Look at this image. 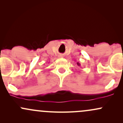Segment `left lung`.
<instances>
[{"mask_svg": "<svg viewBox=\"0 0 123 123\" xmlns=\"http://www.w3.org/2000/svg\"><path fill=\"white\" fill-rule=\"evenodd\" d=\"M77 65L78 66H80V63H79V62H77Z\"/></svg>", "mask_w": 123, "mask_h": 123, "instance_id": "left-lung-1", "label": "left lung"}]
</instances>
